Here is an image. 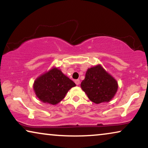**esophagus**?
<instances>
[{"label":"esophagus","instance_id":"34e87169","mask_svg":"<svg viewBox=\"0 0 148 148\" xmlns=\"http://www.w3.org/2000/svg\"><path fill=\"white\" fill-rule=\"evenodd\" d=\"M75 83H76V85H79L80 84V80L79 79H77V80H75Z\"/></svg>","mask_w":148,"mask_h":148}]
</instances>
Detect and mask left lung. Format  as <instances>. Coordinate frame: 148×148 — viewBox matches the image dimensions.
<instances>
[{"instance_id": "left-lung-1", "label": "left lung", "mask_w": 148, "mask_h": 148, "mask_svg": "<svg viewBox=\"0 0 148 148\" xmlns=\"http://www.w3.org/2000/svg\"><path fill=\"white\" fill-rule=\"evenodd\" d=\"M81 88L88 99L96 104L109 102L117 90L116 81L100 65L89 68Z\"/></svg>"}]
</instances>
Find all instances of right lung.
<instances>
[{
  "label": "right lung",
  "mask_w": 148,
  "mask_h": 148,
  "mask_svg": "<svg viewBox=\"0 0 148 148\" xmlns=\"http://www.w3.org/2000/svg\"><path fill=\"white\" fill-rule=\"evenodd\" d=\"M75 86L76 84L61 70L53 68L35 80L33 89L40 101L56 105L65 97L68 91Z\"/></svg>",
  "instance_id": "obj_1"
}]
</instances>
